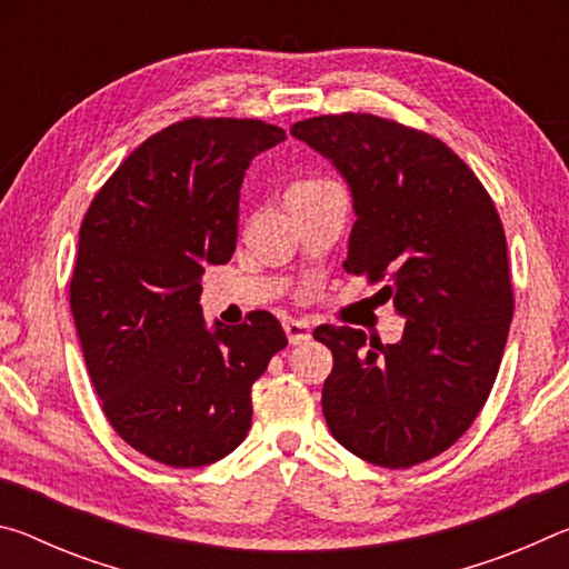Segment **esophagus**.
<instances>
[{
	"label": "esophagus",
	"mask_w": 569,
	"mask_h": 569,
	"mask_svg": "<svg viewBox=\"0 0 569 569\" xmlns=\"http://www.w3.org/2000/svg\"><path fill=\"white\" fill-rule=\"evenodd\" d=\"M283 329H286L288 341H291L293 346H296V343H303V341L311 339V326H308V321L291 319V321H286V323H283Z\"/></svg>",
	"instance_id": "obj_1"
}]
</instances>
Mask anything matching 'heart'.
I'll return each instance as SVG.
<instances>
[{"mask_svg": "<svg viewBox=\"0 0 569 569\" xmlns=\"http://www.w3.org/2000/svg\"><path fill=\"white\" fill-rule=\"evenodd\" d=\"M326 182H331V180H319V178L298 180V182H293L291 188H288V192H291V190H313V188H319V186H326Z\"/></svg>", "mask_w": 569, "mask_h": 569, "instance_id": "heart-1", "label": "heart"}]
</instances>
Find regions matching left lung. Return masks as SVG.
I'll use <instances>...</instances> for the list:
<instances>
[{"label": "left lung", "mask_w": 569, "mask_h": 569, "mask_svg": "<svg viewBox=\"0 0 569 569\" xmlns=\"http://www.w3.org/2000/svg\"><path fill=\"white\" fill-rule=\"evenodd\" d=\"M291 134L349 182L356 223L346 273L383 283L407 319L399 343L323 323L333 353L323 417L377 467L447 451L485 407L515 313L502 220L471 168L435 134L366 112L301 120Z\"/></svg>", "instance_id": "1"}]
</instances>
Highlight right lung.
Returning a JSON list of instances; mask_svg holds the SVG:
<instances>
[{
  "instance_id": "obj_1",
  "label": "right lung",
  "mask_w": 569,
  "mask_h": 569,
  "mask_svg": "<svg viewBox=\"0 0 569 569\" xmlns=\"http://www.w3.org/2000/svg\"><path fill=\"white\" fill-rule=\"evenodd\" d=\"M286 140L261 120L188 118L134 148L84 213L70 306L112 429L160 465L206 467L250 429V387L286 349L273 313L240 326L200 308L206 266L238 240L240 182Z\"/></svg>"
}]
</instances>
